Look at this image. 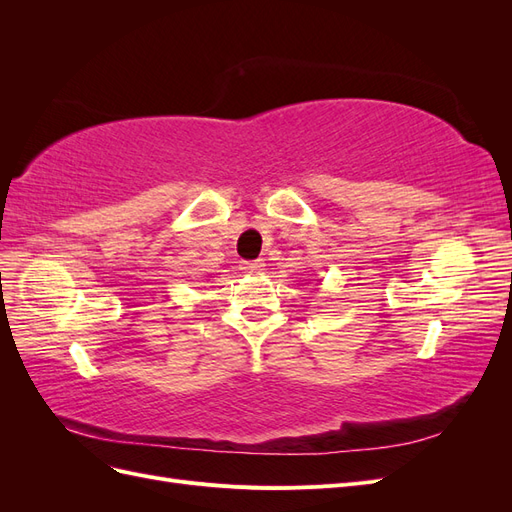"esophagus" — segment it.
I'll return each instance as SVG.
<instances>
[{
  "label": "esophagus",
  "instance_id": "1",
  "mask_svg": "<svg viewBox=\"0 0 512 512\" xmlns=\"http://www.w3.org/2000/svg\"><path fill=\"white\" fill-rule=\"evenodd\" d=\"M262 267H265V262H262V260H243V262H241V269H243L245 273L262 271Z\"/></svg>",
  "mask_w": 512,
  "mask_h": 512
}]
</instances>
